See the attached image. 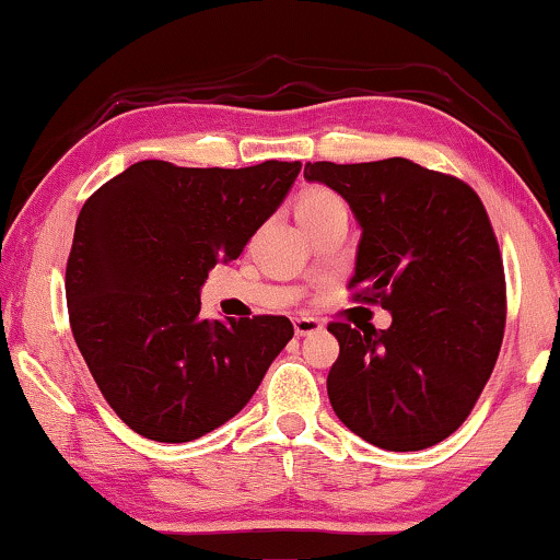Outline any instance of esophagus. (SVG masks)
Returning a JSON list of instances; mask_svg holds the SVG:
<instances>
[{"label": "esophagus", "instance_id": "34e87169", "mask_svg": "<svg viewBox=\"0 0 560 560\" xmlns=\"http://www.w3.org/2000/svg\"><path fill=\"white\" fill-rule=\"evenodd\" d=\"M322 329V322L314 319V317H296L294 319V332L296 337H306V335H314Z\"/></svg>", "mask_w": 560, "mask_h": 560}]
</instances>
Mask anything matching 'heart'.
<instances>
[{
	"label": "heart",
	"mask_w": 560,
	"mask_h": 560,
	"mask_svg": "<svg viewBox=\"0 0 560 560\" xmlns=\"http://www.w3.org/2000/svg\"><path fill=\"white\" fill-rule=\"evenodd\" d=\"M337 205H342V200L337 198L335 192L312 190L310 195H304L302 205H299V215H306V212H317V210H327V208H337Z\"/></svg>",
	"instance_id": "obj_1"
}]
</instances>
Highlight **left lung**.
<instances>
[{
  "mask_svg": "<svg viewBox=\"0 0 560 560\" xmlns=\"http://www.w3.org/2000/svg\"><path fill=\"white\" fill-rule=\"evenodd\" d=\"M306 183L342 195L360 225L355 277L390 327L332 322L340 358L327 396L352 434L419 452L454 434L490 381L505 332V271L482 200L404 156L306 162Z\"/></svg>",
  "mask_w": 560,
  "mask_h": 560,
  "instance_id": "1",
  "label": "left lung"
}]
</instances>
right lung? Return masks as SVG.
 <instances>
[{
    "instance_id": "obj_1",
    "label": "right lung",
    "mask_w": 560,
    "mask_h": 560,
    "mask_svg": "<svg viewBox=\"0 0 560 560\" xmlns=\"http://www.w3.org/2000/svg\"><path fill=\"white\" fill-rule=\"evenodd\" d=\"M302 162L175 167L144 160L85 200L66 269L78 350L137 434L183 444L248 404L294 327L287 317L210 322L200 289L277 212Z\"/></svg>"
}]
</instances>
